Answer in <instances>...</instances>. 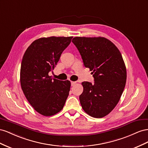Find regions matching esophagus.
<instances>
[{
    "label": "esophagus",
    "mask_w": 148,
    "mask_h": 148,
    "mask_svg": "<svg viewBox=\"0 0 148 148\" xmlns=\"http://www.w3.org/2000/svg\"><path fill=\"white\" fill-rule=\"evenodd\" d=\"M76 84V82H75V81H71V86H74L75 84Z\"/></svg>",
    "instance_id": "esophagus-1"
}]
</instances>
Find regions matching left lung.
I'll return each mask as SVG.
<instances>
[{"mask_svg": "<svg viewBox=\"0 0 148 148\" xmlns=\"http://www.w3.org/2000/svg\"><path fill=\"white\" fill-rule=\"evenodd\" d=\"M72 42L81 54L86 67L93 71L94 84L83 82L79 96L88 115L102 118L110 113L125 87L126 69L119 49L104 37H75Z\"/></svg>", "mask_w": 148, "mask_h": 148, "instance_id": "8db88e82", "label": "left lung"}]
</instances>
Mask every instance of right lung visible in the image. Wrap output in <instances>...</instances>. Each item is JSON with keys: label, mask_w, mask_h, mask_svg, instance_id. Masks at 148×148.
Here are the masks:
<instances>
[{"label": "right lung", "mask_w": 148, "mask_h": 148, "mask_svg": "<svg viewBox=\"0 0 148 148\" xmlns=\"http://www.w3.org/2000/svg\"><path fill=\"white\" fill-rule=\"evenodd\" d=\"M73 36L41 38L28 46L20 68V84L28 102L41 115L49 116L63 108L71 82L53 79L48 73L56 67Z\"/></svg>", "instance_id": "add662e5"}]
</instances>
